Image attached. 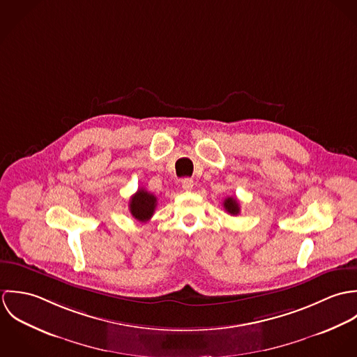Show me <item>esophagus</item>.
<instances>
[{
  "label": "esophagus",
  "instance_id": "obj_1",
  "mask_svg": "<svg viewBox=\"0 0 357 357\" xmlns=\"http://www.w3.org/2000/svg\"><path fill=\"white\" fill-rule=\"evenodd\" d=\"M181 187L185 191H191L194 188V180L192 178H183L181 180Z\"/></svg>",
  "mask_w": 357,
  "mask_h": 357
}]
</instances>
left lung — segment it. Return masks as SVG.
<instances>
[{"instance_id": "left-lung-1", "label": "left lung", "mask_w": 357, "mask_h": 357, "mask_svg": "<svg viewBox=\"0 0 357 357\" xmlns=\"http://www.w3.org/2000/svg\"><path fill=\"white\" fill-rule=\"evenodd\" d=\"M222 204H224V208H225L231 215H236V214H239V211H241L239 204H238L236 198H234V197H228Z\"/></svg>"}]
</instances>
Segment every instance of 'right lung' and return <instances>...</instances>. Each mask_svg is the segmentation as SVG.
Instances as JSON below:
<instances>
[{
  "instance_id": "right-lung-1",
  "label": "right lung",
  "mask_w": 357,
  "mask_h": 357,
  "mask_svg": "<svg viewBox=\"0 0 357 357\" xmlns=\"http://www.w3.org/2000/svg\"><path fill=\"white\" fill-rule=\"evenodd\" d=\"M155 207H156V197L150 194L149 191H146L144 188H139L129 202L130 214L142 222H146L153 217Z\"/></svg>"
}]
</instances>
